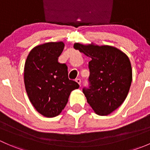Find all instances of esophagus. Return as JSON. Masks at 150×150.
<instances>
[{
  "instance_id": "obj_1",
  "label": "esophagus",
  "mask_w": 150,
  "mask_h": 150,
  "mask_svg": "<svg viewBox=\"0 0 150 150\" xmlns=\"http://www.w3.org/2000/svg\"><path fill=\"white\" fill-rule=\"evenodd\" d=\"M75 81H76V82L78 83L79 84L80 86H81V80L80 79V78H77V79L75 80Z\"/></svg>"
}]
</instances>
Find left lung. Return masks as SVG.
Returning <instances> with one entry per match:
<instances>
[{"instance_id": "8db88e82", "label": "left lung", "mask_w": 150, "mask_h": 150, "mask_svg": "<svg viewBox=\"0 0 150 150\" xmlns=\"http://www.w3.org/2000/svg\"><path fill=\"white\" fill-rule=\"evenodd\" d=\"M74 48L90 57L88 86L83 92L95 112L107 115L125 101L132 81V69L126 54L115 47L85 46Z\"/></svg>"}]
</instances>
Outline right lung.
Masks as SVG:
<instances>
[{"mask_svg": "<svg viewBox=\"0 0 150 150\" xmlns=\"http://www.w3.org/2000/svg\"><path fill=\"white\" fill-rule=\"evenodd\" d=\"M64 47L62 42L38 46L25 62L24 79L28 96L35 110L47 117L59 115L71 91L79 88L78 83L68 78L66 64L58 61Z\"/></svg>", "mask_w": 150, "mask_h": 150, "instance_id": "obj_1", "label": "right lung"}]
</instances>
